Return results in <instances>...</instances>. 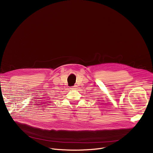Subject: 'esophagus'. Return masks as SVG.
I'll use <instances>...</instances> for the list:
<instances>
[{"instance_id":"esophagus-1","label":"esophagus","mask_w":153,"mask_h":153,"mask_svg":"<svg viewBox=\"0 0 153 153\" xmlns=\"http://www.w3.org/2000/svg\"><path fill=\"white\" fill-rule=\"evenodd\" d=\"M76 85H74L73 86V89H76Z\"/></svg>"}]
</instances>
